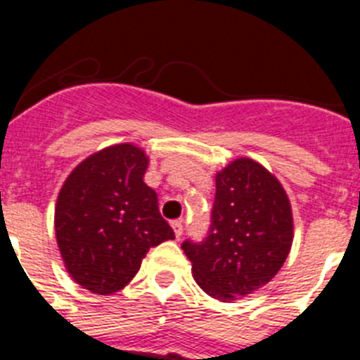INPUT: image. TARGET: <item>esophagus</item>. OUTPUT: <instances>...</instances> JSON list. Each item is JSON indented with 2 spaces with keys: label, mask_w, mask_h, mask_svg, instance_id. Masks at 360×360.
<instances>
[{
  "label": "esophagus",
  "mask_w": 360,
  "mask_h": 360,
  "mask_svg": "<svg viewBox=\"0 0 360 360\" xmlns=\"http://www.w3.org/2000/svg\"><path fill=\"white\" fill-rule=\"evenodd\" d=\"M171 227H173V231H174V236L176 238H180L184 234V221L182 219H173V221H171Z\"/></svg>",
  "instance_id": "obj_1"
}]
</instances>
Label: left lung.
Listing matches in <instances>:
<instances>
[{
    "label": "left lung",
    "mask_w": 360,
    "mask_h": 360,
    "mask_svg": "<svg viewBox=\"0 0 360 360\" xmlns=\"http://www.w3.org/2000/svg\"><path fill=\"white\" fill-rule=\"evenodd\" d=\"M290 202L269 171L238 158L216 174L207 236L186 240L193 274L211 297L231 301L274 278L292 247Z\"/></svg>",
    "instance_id": "8db88e82"
}]
</instances>
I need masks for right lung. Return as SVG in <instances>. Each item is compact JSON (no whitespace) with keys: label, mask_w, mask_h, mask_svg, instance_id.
Returning <instances> with one entry per match:
<instances>
[{"label":"right lung","mask_w":360,"mask_h":360,"mask_svg":"<svg viewBox=\"0 0 360 360\" xmlns=\"http://www.w3.org/2000/svg\"><path fill=\"white\" fill-rule=\"evenodd\" d=\"M146 169L141 148L111 146L81 162L59 193L57 245L72 278L95 294L126 287L149 249L174 240Z\"/></svg>","instance_id":"1"}]
</instances>
